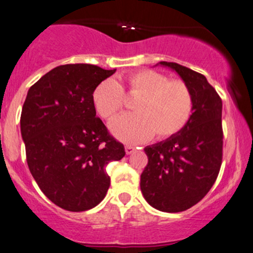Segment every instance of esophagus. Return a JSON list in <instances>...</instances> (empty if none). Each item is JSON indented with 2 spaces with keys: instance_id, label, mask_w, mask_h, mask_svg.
Segmentation results:
<instances>
[{
  "instance_id": "1",
  "label": "esophagus",
  "mask_w": 253,
  "mask_h": 253,
  "mask_svg": "<svg viewBox=\"0 0 253 253\" xmlns=\"http://www.w3.org/2000/svg\"><path fill=\"white\" fill-rule=\"evenodd\" d=\"M125 152H126V154H132L135 152V148L133 146H126L125 147Z\"/></svg>"
}]
</instances>
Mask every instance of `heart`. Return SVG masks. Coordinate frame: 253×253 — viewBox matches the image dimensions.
I'll return each mask as SVG.
<instances>
[{"label": "heart", "instance_id": "heart-1", "mask_svg": "<svg viewBox=\"0 0 253 253\" xmlns=\"http://www.w3.org/2000/svg\"><path fill=\"white\" fill-rule=\"evenodd\" d=\"M125 84L129 95L139 96L134 114L117 117L109 124L115 138L126 144H138L153 134L158 140L175 135L190 120L193 97L181 80H169L163 73L141 69L130 73ZM92 102L103 119L113 118L124 106V90L114 79H106L94 88Z\"/></svg>", "mask_w": 253, "mask_h": 253}]
</instances>
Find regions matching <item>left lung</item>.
Wrapping results in <instances>:
<instances>
[{"instance_id":"1","label":"left lung","mask_w":253,"mask_h":253,"mask_svg":"<svg viewBox=\"0 0 253 253\" xmlns=\"http://www.w3.org/2000/svg\"><path fill=\"white\" fill-rule=\"evenodd\" d=\"M159 65L174 71L187 84L193 109L180 132L145 147L148 164L140 188L152 208L174 213L200 202L217 179L223 158V103L203 74L175 62Z\"/></svg>"}]
</instances>
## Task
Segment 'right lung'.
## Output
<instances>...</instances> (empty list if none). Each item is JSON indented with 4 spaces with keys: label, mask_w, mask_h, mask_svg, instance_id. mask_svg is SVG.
Listing matches in <instances>:
<instances>
[{
    "label": "right lung",
    "mask_w": 253,
    "mask_h": 253,
    "mask_svg": "<svg viewBox=\"0 0 253 253\" xmlns=\"http://www.w3.org/2000/svg\"><path fill=\"white\" fill-rule=\"evenodd\" d=\"M117 69L77 63L55 67L29 88L21 135L29 171L48 199L72 212L93 209L105 198L106 167L123 159L124 145L96 117L92 93Z\"/></svg>",
    "instance_id": "obj_1"
}]
</instances>
